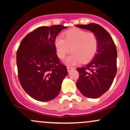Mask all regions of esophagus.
I'll return each mask as SVG.
<instances>
[{
    "instance_id": "34e87169",
    "label": "esophagus",
    "mask_w": 130,
    "mask_h": 130,
    "mask_svg": "<svg viewBox=\"0 0 130 130\" xmlns=\"http://www.w3.org/2000/svg\"><path fill=\"white\" fill-rule=\"evenodd\" d=\"M74 68H72V67H67V70H68V72H70V71H71V70H73Z\"/></svg>"
}]
</instances>
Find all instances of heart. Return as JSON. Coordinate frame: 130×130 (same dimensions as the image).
<instances>
[{"label":"heart","instance_id":"b5f03b06","mask_svg":"<svg viewBox=\"0 0 130 130\" xmlns=\"http://www.w3.org/2000/svg\"><path fill=\"white\" fill-rule=\"evenodd\" d=\"M54 45L57 55L61 59L65 58L71 49L72 53L65 62L74 65L81 62L87 63L93 59L97 53L98 40L93 33L75 28L64 33L63 38L57 37Z\"/></svg>","mask_w":130,"mask_h":130}]
</instances>
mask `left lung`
I'll return each mask as SVG.
<instances>
[{
  "instance_id": "obj_1",
  "label": "left lung",
  "mask_w": 130,
  "mask_h": 130,
  "mask_svg": "<svg viewBox=\"0 0 130 130\" xmlns=\"http://www.w3.org/2000/svg\"><path fill=\"white\" fill-rule=\"evenodd\" d=\"M95 34L98 40L96 55L85 67L77 68L79 77L76 87L87 98H98L109 90L117 73V53L110 34L97 24L76 25Z\"/></svg>"
}]
</instances>
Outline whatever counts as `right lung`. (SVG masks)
Segmentation results:
<instances>
[{
  "label": "right lung",
  "instance_id": "1",
  "mask_svg": "<svg viewBox=\"0 0 130 130\" xmlns=\"http://www.w3.org/2000/svg\"><path fill=\"white\" fill-rule=\"evenodd\" d=\"M62 25L42 26L23 38L16 53L18 77L30 96L40 101L54 99L60 92L67 67L60 63L54 41Z\"/></svg>",
  "mask_w": 130,
  "mask_h": 130
}]
</instances>
